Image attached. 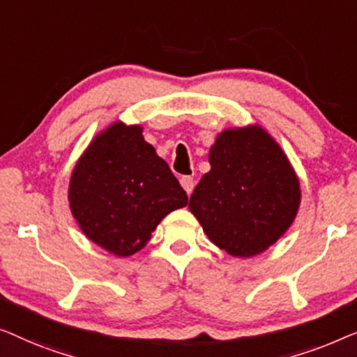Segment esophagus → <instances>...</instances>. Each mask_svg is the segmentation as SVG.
Returning a JSON list of instances; mask_svg holds the SVG:
<instances>
[{
	"mask_svg": "<svg viewBox=\"0 0 357 357\" xmlns=\"http://www.w3.org/2000/svg\"><path fill=\"white\" fill-rule=\"evenodd\" d=\"M179 183H181V185H183V189L185 190V194H188V195L192 194L194 185H195L192 178H190V176H183V178H181Z\"/></svg>",
	"mask_w": 357,
	"mask_h": 357,
	"instance_id": "34e87169",
	"label": "esophagus"
}]
</instances>
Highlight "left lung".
<instances>
[{
	"mask_svg": "<svg viewBox=\"0 0 357 357\" xmlns=\"http://www.w3.org/2000/svg\"><path fill=\"white\" fill-rule=\"evenodd\" d=\"M210 172L195 185L189 210L215 245L252 257L286 233L301 204L288 157L260 126L225 129L208 153Z\"/></svg>",
	"mask_w": 357,
	"mask_h": 357,
	"instance_id": "obj_1",
	"label": "left lung"
}]
</instances>
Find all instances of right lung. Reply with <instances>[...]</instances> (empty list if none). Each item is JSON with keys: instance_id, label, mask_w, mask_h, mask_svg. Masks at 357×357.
I'll return each mask as SVG.
<instances>
[{"instance_id": "obj_1", "label": "right lung", "mask_w": 357, "mask_h": 357, "mask_svg": "<svg viewBox=\"0 0 357 357\" xmlns=\"http://www.w3.org/2000/svg\"><path fill=\"white\" fill-rule=\"evenodd\" d=\"M69 207L84 234L118 257L149 243L158 223L188 205L168 163L145 142L140 126L113 123L77 160Z\"/></svg>"}]
</instances>
